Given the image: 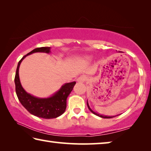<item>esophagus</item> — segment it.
Wrapping results in <instances>:
<instances>
[{"mask_svg": "<svg viewBox=\"0 0 151 151\" xmlns=\"http://www.w3.org/2000/svg\"><path fill=\"white\" fill-rule=\"evenodd\" d=\"M86 77L85 76H79V77L76 79V81L78 82V83H84V82L86 81Z\"/></svg>", "mask_w": 151, "mask_h": 151, "instance_id": "obj_1", "label": "esophagus"}]
</instances>
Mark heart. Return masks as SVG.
I'll use <instances>...</instances> for the list:
<instances>
[{"label":"heart","mask_w":151,"mask_h":151,"mask_svg":"<svg viewBox=\"0 0 151 151\" xmlns=\"http://www.w3.org/2000/svg\"><path fill=\"white\" fill-rule=\"evenodd\" d=\"M85 58L86 59H89V58H91V57H86Z\"/></svg>","instance_id":"heart-1"}]
</instances>
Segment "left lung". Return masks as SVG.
I'll use <instances>...</instances> for the list:
<instances>
[{
    "label": "left lung",
    "instance_id": "8db88e82",
    "mask_svg": "<svg viewBox=\"0 0 151 151\" xmlns=\"http://www.w3.org/2000/svg\"><path fill=\"white\" fill-rule=\"evenodd\" d=\"M87 106H88V109L90 110V111H91L92 112H93V114H96V116H99L101 117V118H104V119H111V118H112V117H114V116H104V115H102V114H98V113H96V112H94V111H93V110H92V109L90 108V106H89L88 103V101H87Z\"/></svg>",
    "mask_w": 151,
    "mask_h": 151
}]
</instances>
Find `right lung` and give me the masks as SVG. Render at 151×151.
<instances>
[{
  "label": "right lung",
  "mask_w": 151,
  "mask_h": 151,
  "mask_svg": "<svg viewBox=\"0 0 151 151\" xmlns=\"http://www.w3.org/2000/svg\"><path fill=\"white\" fill-rule=\"evenodd\" d=\"M50 47H40L32 50L24 56L18 63L14 78L15 89L20 103L30 114L46 119H55L65 112L66 108V99L73 91L76 82L66 83L61 86L59 91L48 98H38L27 93L20 84L19 70L20 63L27 56L35 52H50Z\"/></svg>",
  "instance_id": "add662e5"
}]
</instances>
